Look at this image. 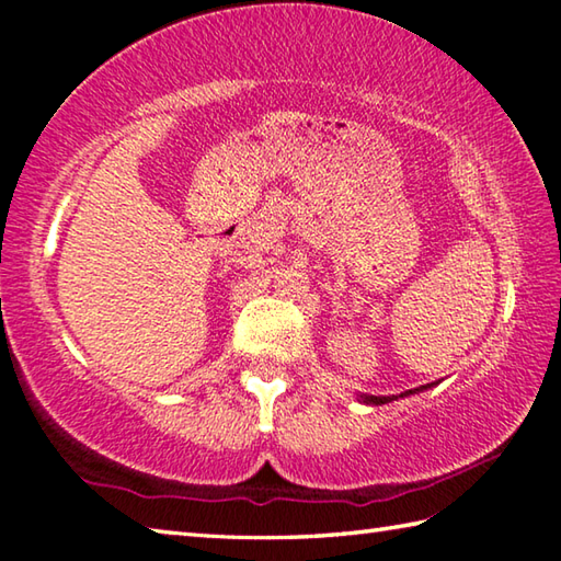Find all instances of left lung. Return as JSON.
<instances>
[{
    "mask_svg": "<svg viewBox=\"0 0 561 561\" xmlns=\"http://www.w3.org/2000/svg\"><path fill=\"white\" fill-rule=\"evenodd\" d=\"M423 388H428V386H423ZM415 391H421V388H415ZM408 393H413V391H408ZM360 398H364V403H376V405L393 401L391 396H360Z\"/></svg>",
    "mask_w": 561,
    "mask_h": 561,
    "instance_id": "left-lung-1",
    "label": "left lung"
}]
</instances>
